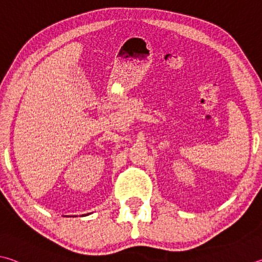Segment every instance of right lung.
<instances>
[{"mask_svg":"<svg viewBox=\"0 0 262 262\" xmlns=\"http://www.w3.org/2000/svg\"><path fill=\"white\" fill-rule=\"evenodd\" d=\"M88 214H90V213H88Z\"/></svg>","mask_w":262,"mask_h":262,"instance_id":"right-lung-1","label":"right lung"}]
</instances>
